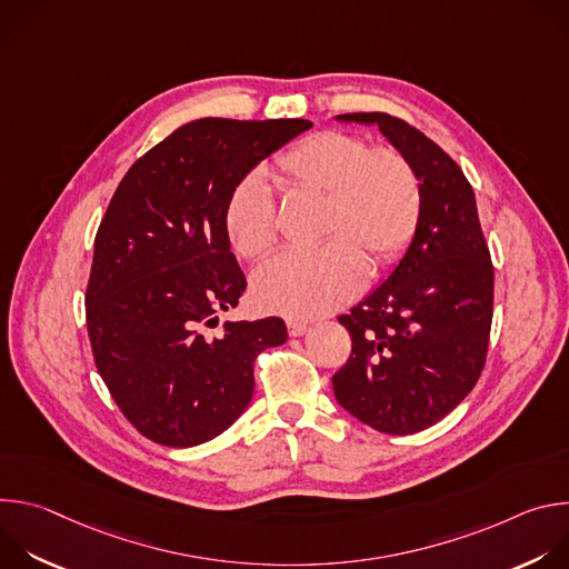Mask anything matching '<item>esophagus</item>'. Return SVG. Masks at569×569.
Instances as JSON below:
<instances>
[{"label": "esophagus", "mask_w": 569, "mask_h": 569, "mask_svg": "<svg viewBox=\"0 0 569 569\" xmlns=\"http://www.w3.org/2000/svg\"><path fill=\"white\" fill-rule=\"evenodd\" d=\"M308 331V323H303V321H299V319H288V333L292 336V338H299V336H303Z\"/></svg>", "instance_id": "esophagus-1"}]
</instances>
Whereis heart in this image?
Here are the masks:
<instances>
[{"label":"heart","mask_w":569,"mask_h":569,"mask_svg":"<svg viewBox=\"0 0 569 569\" xmlns=\"http://www.w3.org/2000/svg\"><path fill=\"white\" fill-rule=\"evenodd\" d=\"M277 176L327 196V233L336 238L317 252L279 254L254 272L252 292L268 312L310 319L349 303L367 283L361 253L380 268L398 259L415 236L421 184L410 161L393 148H369L360 137L323 130L283 152ZM222 220L240 257L259 259L272 250L274 198L261 173L246 176L231 189Z\"/></svg>","instance_id":"heart-1"}]
</instances>
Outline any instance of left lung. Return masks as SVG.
Returning <instances> with one entry per match:
<instances>
[{
  "label": "left lung",
  "instance_id": "8db88e82",
  "mask_svg": "<svg viewBox=\"0 0 569 569\" xmlns=\"http://www.w3.org/2000/svg\"><path fill=\"white\" fill-rule=\"evenodd\" d=\"M336 121L378 126L419 178L421 213L389 277L338 317L353 351L333 376V391L365 426L415 435L452 412L483 369L493 319L491 254L472 187L432 139L385 112Z\"/></svg>",
  "mask_w": 569,
  "mask_h": 569
}]
</instances>
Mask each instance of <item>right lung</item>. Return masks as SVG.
I'll list each match as a JSON object with an SVG mask.
<instances>
[{
  "label": "right lung",
  "instance_id": "1",
  "mask_svg": "<svg viewBox=\"0 0 569 569\" xmlns=\"http://www.w3.org/2000/svg\"><path fill=\"white\" fill-rule=\"evenodd\" d=\"M306 119H198L139 157L94 240L86 295L97 369L150 441L191 448L222 435L254 393V360L288 340L283 319L224 321L246 292L224 204Z\"/></svg>",
  "mask_w": 569,
  "mask_h": 569
}]
</instances>
